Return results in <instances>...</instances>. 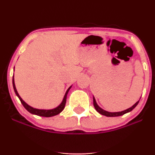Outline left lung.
I'll use <instances>...</instances> for the list:
<instances>
[{"label":"left lung","instance_id":"obj_1","mask_svg":"<svg viewBox=\"0 0 155 155\" xmlns=\"http://www.w3.org/2000/svg\"><path fill=\"white\" fill-rule=\"evenodd\" d=\"M140 99H139V101H140ZM139 101H137L136 104L133 105V106H131V107H130L129 108H127V109H126V110H124V111H117V112H109L107 111H105V110L103 109V108H101L100 106L97 105V102H96V101L95 99V97L93 96V105H94V107H95V110L98 112L99 114H101L104 115V116H106V117H119V116H122V115L124 114L128 113V112L132 111L133 108H135V107H136L137 105H138V103H139Z\"/></svg>","mask_w":155,"mask_h":155}]
</instances>
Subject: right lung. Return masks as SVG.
Segmentation results:
<instances>
[{"label":"right lung","mask_w":155,"mask_h":155,"mask_svg":"<svg viewBox=\"0 0 155 155\" xmlns=\"http://www.w3.org/2000/svg\"><path fill=\"white\" fill-rule=\"evenodd\" d=\"M14 71H15V69H14ZM12 84H13V87H14V90H15V94L17 95V97H19V99L20 100L21 103H22V104L23 105V106L25 108V109L27 110V111H28L30 113L33 114L38 115V116H40V117H50L55 116V115L59 114L60 112L63 111V110L64 109V108H65V103H66L67 95H68V93L70 89L71 88V87H72V85H71L70 87L68 89L66 92H65V95H64L63 101H62L61 104H60L59 106H58L57 107H55L54 108H51V109H38V108H33V107H32V106H29V105L27 104V103L25 102V101L22 99V97L19 96L18 92H17V89H16L14 76H13V79H12Z\"/></svg>","instance_id":"add662e5"}]
</instances>
